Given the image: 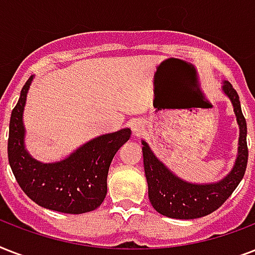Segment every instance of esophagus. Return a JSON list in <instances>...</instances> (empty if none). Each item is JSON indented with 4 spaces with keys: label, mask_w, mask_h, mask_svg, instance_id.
Wrapping results in <instances>:
<instances>
[{
    "label": "esophagus",
    "mask_w": 255,
    "mask_h": 255,
    "mask_svg": "<svg viewBox=\"0 0 255 255\" xmlns=\"http://www.w3.org/2000/svg\"><path fill=\"white\" fill-rule=\"evenodd\" d=\"M131 128H132V132H133V135H135V136H140V135H141V132L144 131L143 120L135 119V120H133V122H132Z\"/></svg>",
    "instance_id": "34e87169"
}]
</instances>
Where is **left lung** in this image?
<instances>
[{
  "instance_id": "left-lung-1",
  "label": "left lung",
  "mask_w": 255,
  "mask_h": 255,
  "mask_svg": "<svg viewBox=\"0 0 255 255\" xmlns=\"http://www.w3.org/2000/svg\"><path fill=\"white\" fill-rule=\"evenodd\" d=\"M222 90L232 100L240 126V147L236 165L224 180L216 184H190L174 176L157 160L148 144L143 141L144 170L148 182V197L156 212L177 220H193L217 210L241 182L248 165L246 120L240 103V96L229 82H224Z\"/></svg>"
}]
</instances>
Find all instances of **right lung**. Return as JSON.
Segmentation results:
<instances>
[{
	"mask_svg": "<svg viewBox=\"0 0 255 255\" xmlns=\"http://www.w3.org/2000/svg\"><path fill=\"white\" fill-rule=\"evenodd\" d=\"M33 77L21 90L11 111L7 139L10 168L21 189L35 204L61 213L81 214L96 209L107 194V174L114 156L131 136V129L92 139L59 163L42 164L26 152L22 112Z\"/></svg>",
	"mask_w": 255,
	"mask_h": 255,
	"instance_id": "add662e5",
	"label": "right lung"
}]
</instances>
